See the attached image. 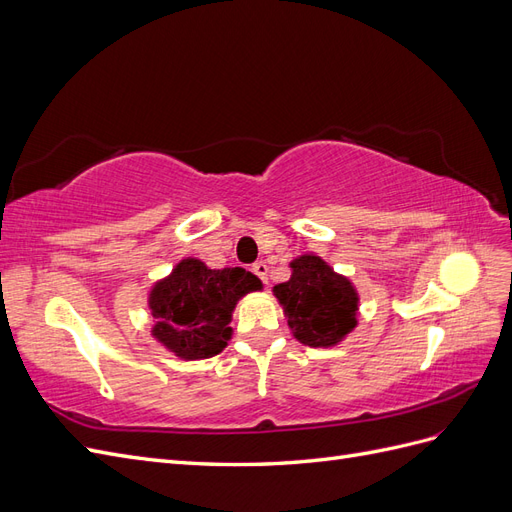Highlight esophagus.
Listing matches in <instances>:
<instances>
[{"instance_id": "obj_1", "label": "esophagus", "mask_w": 512, "mask_h": 512, "mask_svg": "<svg viewBox=\"0 0 512 512\" xmlns=\"http://www.w3.org/2000/svg\"><path fill=\"white\" fill-rule=\"evenodd\" d=\"M254 273H256V275L260 277V280L265 282V284L269 282V277H267V275H269V267H267V262H262V260H260V262H256V265H254Z\"/></svg>"}]
</instances>
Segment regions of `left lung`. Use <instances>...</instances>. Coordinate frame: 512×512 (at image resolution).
I'll use <instances>...</instances> for the list:
<instances>
[{
    "label": "left lung",
    "instance_id": "left-lung-1",
    "mask_svg": "<svg viewBox=\"0 0 512 512\" xmlns=\"http://www.w3.org/2000/svg\"><path fill=\"white\" fill-rule=\"evenodd\" d=\"M290 280L273 286L292 337L309 348H333L359 324V290L316 254L290 260Z\"/></svg>",
    "mask_w": 512,
    "mask_h": 512
}]
</instances>
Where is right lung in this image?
Here are the masks:
<instances>
[{
  "mask_svg": "<svg viewBox=\"0 0 512 512\" xmlns=\"http://www.w3.org/2000/svg\"><path fill=\"white\" fill-rule=\"evenodd\" d=\"M262 282L241 267L211 269L198 258H183L151 286L147 305L151 337L183 361L211 359L232 337V312Z\"/></svg>",
  "mask_w": 512,
  "mask_h": 512,
  "instance_id": "right-lung-1",
  "label": "right lung"
}]
</instances>
